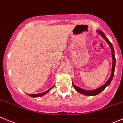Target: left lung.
<instances>
[{"label":"left lung","mask_w":123,"mask_h":123,"mask_svg":"<svg viewBox=\"0 0 123 123\" xmlns=\"http://www.w3.org/2000/svg\"><path fill=\"white\" fill-rule=\"evenodd\" d=\"M98 32L99 34L100 35H101L102 37H103V39H105V41L106 42H108V44H109V46L111 47V52H112V73H111V75L109 77V79H108V81L105 83L103 86H101L99 88L97 89H95V90L93 91H86V90H84V89H82L80 88V87H77L76 86L74 85V84H73V86L76 89L77 92H79V93H81L82 94L86 95V96H95V95L101 93L102 91H103L105 88H106L108 85H109L110 83H111V81L112 80V78H113V76H114V68H115V62H116V59H115V56H114V48L112 47V45L111 44V42L108 40L107 38H106V36L105 35V34L101 31H98Z\"/></svg>","instance_id":"obj_1"}]
</instances>
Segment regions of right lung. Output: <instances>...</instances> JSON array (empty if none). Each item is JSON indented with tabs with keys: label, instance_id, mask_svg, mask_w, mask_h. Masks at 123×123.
Segmentation results:
<instances>
[{
	"label": "right lung",
	"instance_id": "add662e5",
	"mask_svg": "<svg viewBox=\"0 0 123 123\" xmlns=\"http://www.w3.org/2000/svg\"><path fill=\"white\" fill-rule=\"evenodd\" d=\"M53 87H54V86H52V87H51V88L49 89V90L46 91V92H43V93H41V94H28V95H29V96L34 97V98H36V97H41V96H44V94H46V93H47V92H49V91H50V89H52Z\"/></svg>",
	"mask_w": 123,
	"mask_h": 123
}]
</instances>
